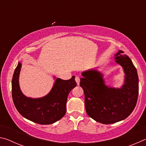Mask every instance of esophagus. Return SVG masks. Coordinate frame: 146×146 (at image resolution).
<instances>
[{"instance_id":"obj_1","label":"esophagus","mask_w":146,"mask_h":146,"mask_svg":"<svg viewBox=\"0 0 146 146\" xmlns=\"http://www.w3.org/2000/svg\"><path fill=\"white\" fill-rule=\"evenodd\" d=\"M80 77H79L78 76H75V81L76 82V84H77V85H79V84H80Z\"/></svg>"}]
</instances>
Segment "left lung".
<instances>
[{
	"label": "left lung",
	"instance_id": "1",
	"mask_svg": "<svg viewBox=\"0 0 146 146\" xmlns=\"http://www.w3.org/2000/svg\"><path fill=\"white\" fill-rule=\"evenodd\" d=\"M116 62L122 66L125 84L120 89L108 88L102 75L96 70L82 73L80 86L85 95L87 114L98 122L110 124L124 120L133 112L138 96V76L131 60L122 50L115 55Z\"/></svg>",
	"mask_w": 146,
	"mask_h": 146
}]
</instances>
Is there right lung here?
Instances as JSON below:
<instances>
[{
  "label": "right lung",
  "mask_w": 146,
  "mask_h": 146,
  "mask_svg": "<svg viewBox=\"0 0 146 146\" xmlns=\"http://www.w3.org/2000/svg\"><path fill=\"white\" fill-rule=\"evenodd\" d=\"M21 66L19 62L11 82L12 98L17 111L24 118L39 124H51L61 119L66 112L69 93L76 86L75 76L67 80L56 78L52 90L45 97L28 98L21 92L19 84Z\"/></svg>",
  "instance_id": "1"
}]
</instances>
